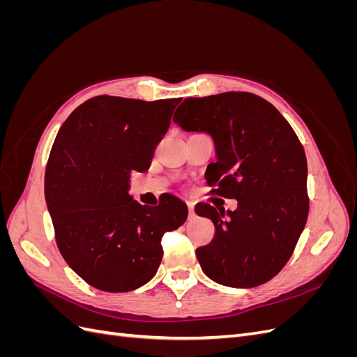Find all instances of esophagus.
Segmentation results:
<instances>
[{"instance_id":"obj_1","label":"esophagus","mask_w":357,"mask_h":357,"mask_svg":"<svg viewBox=\"0 0 357 357\" xmlns=\"http://www.w3.org/2000/svg\"><path fill=\"white\" fill-rule=\"evenodd\" d=\"M188 208H189V215L190 218H193V215H195V208H193V204H188Z\"/></svg>"}]
</instances>
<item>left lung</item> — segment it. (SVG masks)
Instances as JSON below:
<instances>
[{
  "label": "left lung",
  "mask_w": 357,
  "mask_h": 357,
  "mask_svg": "<svg viewBox=\"0 0 357 357\" xmlns=\"http://www.w3.org/2000/svg\"><path fill=\"white\" fill-rule=\"evenodd\" d=\"M172 121L213 137L210 193L238 201L228 213L205 202L195 207L215 228L213 241L197 248L202 271L229 287L269 282L294 255L308 219L307 158L294 128L250 92L186 98Z\"/></svg>",
  "instance_id": "obj_1"
}]
</instances>
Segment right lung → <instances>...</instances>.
Returning a JSON list of instances; mask_svg holds the SVG:
<instances>
[{
	"instance_id": "obj_1",
	"label": "right lung",
	"mask_w": 357,
	"mask_h": 357,
	"mask_svg": "<svg viewBox=\"0 0 357 357\" xmlns=\"http://www.w3.org/2000/svg\"><path fill=\"white\" fill-rule=\"evenodd\" d=\"M180 101L95 96L53 142L45 197L56 245L95 289L117 294L146 284L160 265L162 236L188 219L186 204L169 193L156 207L128 195L129 177L149 169Z\"/></svg>"
}]
</instances>
